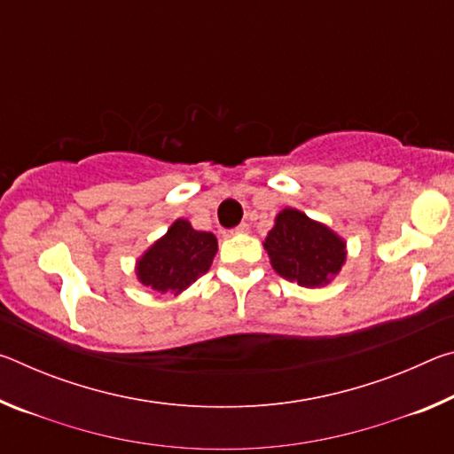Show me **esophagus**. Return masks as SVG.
Instances as JSON below:
<instances>
[{
  "mask_svg": "<svg viewBox=\"0 0 454 454\" xmlns=\"http://www.w3.org/2000/svg\"><path fill=\"white\" fill-rule=\"evenodd\" d=\"M248 230H250V226L246 224V222H242L240 226H236V228H234V232H242V234H244V232H248Z\"/></svg>",
  "mask_w": 454,
  "mask_h": 454,
  "instance_id": "esophagus-1",
  "label": "esophagus"
}]
</instances>
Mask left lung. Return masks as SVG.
<instances>
[{"instance_id":"obj_1","label":"left lung","mask_w":454,"mask_h":454,"mask_svg":"<svg viewBox=\"0 0 454 454\" xmlns=\"http://www.w3.org/2000/svg\"><path fill=\"white\" fill-rule=\"evenodd\" d=\"M264 248L276 272L306 288L325 286L347 260L340 236L294 208H284L276 216Z\"/></svg>"}]
</instances>
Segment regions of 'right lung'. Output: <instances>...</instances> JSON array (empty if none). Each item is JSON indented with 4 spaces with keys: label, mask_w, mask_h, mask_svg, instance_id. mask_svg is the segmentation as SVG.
I'll list each match as a JSON object with an SVG mask.
<instances>
[{
    "label": "right lung",
    "mask_w": 454,
    "mask_h": 454,
    "mask_svg": "<svg viewBox=\"0 0 454 454\" xmlns=\"http://www.w3.org/2000/svg\"><path fill=\"white\" fill-rule=\"evenodd\" d=\"M216 252V236L198 232L188 220H176L170 230L137 260V280L158 292L180 294L210 270Z\"/></svg>",
    "instance_id": "right-lung-1"
}]
</instances>
